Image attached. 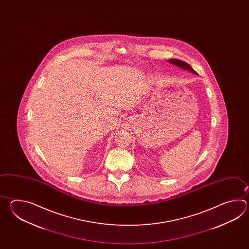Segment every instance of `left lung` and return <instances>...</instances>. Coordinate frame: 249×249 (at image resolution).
I'll use <instances>...</instances> for the list:
<instances>
[{"instance_id":"obj_1","label":"left lung","mask_w":249,"mask_h":249,"mask_svg":"<svg viewBox=\"0 0 249 249\" xmlns=\"http://www.w3.org/2000/svg\"><path fill=\"white\" fill-rule=\"evenodd\" d=\"M168 62L175 65V66H177L180 69H184V70H187V71H190V72L193 73V74H196V71L193 70V69L191 68L189 64L186 63V62L182 61V60L177 59V58H170V59H168Z\"/></svg>"}]
</instances>
